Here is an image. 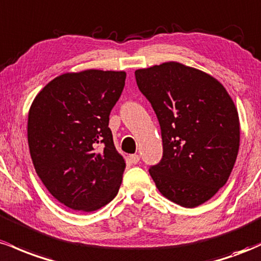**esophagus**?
<instances>
[{
    "label": "esophagus",
    "instance_id": "1",
    "mask_svg": "<svg viewBox=\"0 0 261 261\" xmlns=\"http://www.w3.org/2000/svg\"><path fill=\"white\" fill-rule=\"evenodd\" d=\"M129 160L133 164H138L139 160H140V158H139L138 154H133V155H130V156H129Z\"/></svg>",
    "mask_w": 261,
    "mask_h": 261
}]
</instances>
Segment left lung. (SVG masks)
Here are the masks:
<instances>
[{
    "label": "left lung",
    "mask_w": 261,
    "mask_h": 261,
    "mask_svg": "<svg viewBox=\"0 0 261 261\" xmlns=\"http://www.w3.org/2000/svg\"><path fill=\"white\" fill-rule=\"evenodd\" d=\"M136 80L162 129L163 159L149 174L164 197L200 206L225 185L238 155L232 97L217 79L176 61L136 70Z\"/></svg>",
    "instance_id": "1"
}]
</instances>
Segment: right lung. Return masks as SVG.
I'll return each mask as SVG.
<instances>
[{
	"label": "right lung",
	"instance_id": "right-lung-1",
	"mask_svg": "<svg viewBox=\"0 0 261 261\" xmlns=\"http://www.w3.org/2000/svg\"><path fill=\"white\" fill-rule=\"evenodd\" d=\"M124 81V71L66 72L45 85L29 108L34 169L69 208L92 212L118 194L125 162L108 122Z\"/></svg>",
	"mask_w": 261,
	"mask_h": 261
}]
</instances>
